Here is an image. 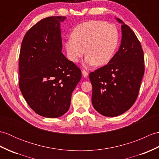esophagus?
<instances>
[{
  "label": "esophagus",
  "instance_id": "obj_1",
  "mask_svg": "<svg viewBox=\"0 0 159 159\" xmlns=\"http://www.w3.org/2000/svg\"><path fill=\"white\" fill-rule=\"evenodd\" d=\"M82 74H83V76L84 77L86 78L87 76H88V72H87L86 70H83L82 71Z\"/></svg>",
  "mask_w": 159,
  "mask_h": 159
}]
</instances>
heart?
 <instances>
[{
	"label": "heart",
	"mask_w": 159,
	"mask_h": 159,
	"mask_svg": "<svg viewBox=\"0 0 159 159\" xmlns=\"http://www.w3.org/2000/svg\"><path fill=\"white\" fill-rule=\"evenodd\" d=\"M71 37L64 44L71 61L79 62L86 53V66H92L96 63L102 66L112 59L118 44L119 33L113 25L91 20L76 26Z\"/></svg>",
	"instance_id": "obj_1"
}]
</instances>
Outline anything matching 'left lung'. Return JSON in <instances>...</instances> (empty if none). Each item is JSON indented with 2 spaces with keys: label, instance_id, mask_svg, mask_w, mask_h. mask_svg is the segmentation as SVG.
I'll list each match as a JSON object with an SVG mask.
<instances>
[{
  "label": "left lung",
  "instance_id": "1",
  "mask_svg": "<svg viewBox=\"0 0 159 159\" xmlns=\"http://www.w3.org/2000/svg\"><path fill=\"white\" fill-rule=\"evenodd\" d=\"M121 42L110 61L89 74L92 85V104L107 117L124 113L133 105L144 74V56L139 39L129 26L119 18Z\"/></svg>",
  "mask_w": 159,
  "mask_h": 159
}]
</instances>
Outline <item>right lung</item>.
<instances>
[{"instance_id": "obj_1", "label": "right lung", "mask_w": 159, "mask_h": 159, "mask_svg": "<svg viewBox=\"0 0 159 159\" xmlns=\"http://www.w3.org/2000/svg\"><path fill=\"white\" fill-rule=\"evenodd\" d=\"M64 16L40 20L26 32L19 56V87L36 113L55 118L69 109L81 71L61 52Z\"/></svg>"}]
</instances>
